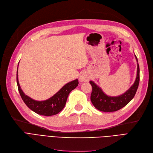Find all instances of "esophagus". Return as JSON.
<instances>
[{
	"label": "esophagus",
	"mask_w": 153,
	"mask_h": 153,
	"mask_svg": "<svg viewBox=\"0 0 153 153\" xmlns=\"http://www.w3.org/2000/svg\"><path fill=\"white\" fill-rule=\"evenodd\" d=\"M79 79L81 82H88L89 80V77L88 75H85V74H82L80 76Z\"/></svg>",
	"instance_id": "obj_1"
}]
</instances>
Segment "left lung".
I'll return each mask as SVG.
<instances>
[{
  "label": "left lung",
  "mask_w": 153,
  "mask_h": 153,
  "mask_svg": "<svg viewBox=\"0 0 153 153\" xmlns=\"http://www.w3.org/2000/svg\"><path fill=\"white\" fill-rule=\"evenodd\" d=\"M137 61V57L135 55ZM140 81V69L137 63V73L136 80L133 85L122 95L118 96H109L105 94L102 89L94 82L90 81L92 85L91 100L94 107L102 112H115L126 106L135 96Z\"/></svg>",
  "instance_id": "1"
}]
</instances>
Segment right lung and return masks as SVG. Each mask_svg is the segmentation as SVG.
<instances>
[{"instance_id": "1", "label": "right lung", "mask_w": 153, "mask_h": 153, "mask_svg": "<svg viewBox=\"0 0 153 153\" xmlns=\"http://www.w3.org/2000/svg\"><path fill=\"white\" fill-rule=\"evenodd\" d=\"M16 82L18 91L25 105L36 114L45 116L56 115L61 112L66 105L69 94L78 85V80L76 79L64 85L50 98L45 101H36L25 95L21 89L18 78V70L16 72Z\"/></svg>"}]
</instances>
